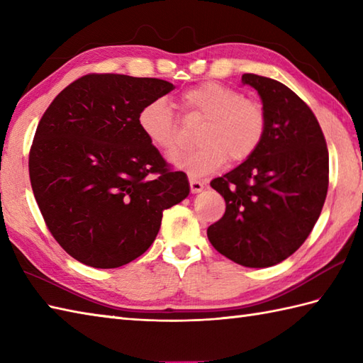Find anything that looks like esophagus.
<instances>
[{
    "label": "esophagus",
    "instance_id": "34e87169",
    "mask_svg": "<svg viewBox=\"0 0 363 363\" xmlns=\"http://www.w3.org/2000/svg\"><path fill=\"white\" fill-rule=\"evenodd\" d=\"M190 191L191 194H199V191H203L204 189V184L198 179H194V177H190Z\"/></svg>",
    "mask_w": 363,
    "mask_h": 363
}]
</instances>
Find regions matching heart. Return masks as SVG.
Listing matches in <instances>:
<instances>
[{"instance_id":"heart-1","label":"heart","mask_w":363,"mask_h":363,"mask_svg":"<svg viewBox=\"0 0 363 363\" xmlns=\"http://www.w3.org/2000/svg\"><path fill=\"white\" fill-rule=\"evenodd\" d=\"M181 103L190 115L206 120L195 150L181 151L172 164L191 177H201L228 164L250 159L267 133L264 106L221 82H204L182 94ZM138 128L154 148L172 154L179 142V128L165 99L145 104L137 117Z\"/></svg>"}]
</instances>
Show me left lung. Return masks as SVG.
I'll list each match as a JSON object with an SVG mask.
<instances>
[{"label":"left lung","instance_id":"left-lung-1","mask_svg":"<svg viewBox=\"0 0 363 363\" xmlns=\"http://www.w3.org/2000/svg\"><path fill=\"white\" fill-rule=\"evenodd\" d=\"M267 113L259 150L211 182L226 212L207 228L212 246L238 265L273 267L306 242L325 204L329 152L311 107L282 82L246 73Z\"/></svg>","mask_w":363,"mask_h":363}]
</instances>
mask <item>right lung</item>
<instances>
[{
    "label": "right lung",
    "instance_id": "obj_1",
    "mask_svg": "<svg viewBox=\"0 0 363 363\" xmlns=\"http://www.w3.org/2000/svg\"><path fill=\"white\" fill-rule=\"evenodd\" d=\"M174 86L156 78L86 74L52 99L29 151L35 201L56 242L81 264L117 268L156 238L162 213L189 196L137 117Z\"/></svg>",
    "mask_w": 363,
    "mask_h": 363
}]
</instances>
